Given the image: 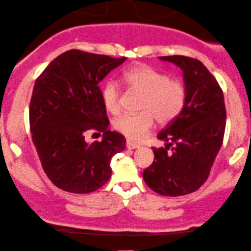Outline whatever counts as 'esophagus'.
<instances>
[{"mask_svg":"<svg viewBox=\"0 0 251 251\" xmlns=\"http://www.w3.org/2000/svg\"><path fill=\"white\" fill-rule=\"evenodd\" d=\"M126 148H128V149H136V148H140V145H137V143L133 142V141L128 140V141H126Z\"/></svg>","mask_w":251,"mask_h":251,"instance_id":"esophagus-1","label":"esophagus"}]
</instances>
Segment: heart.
I'll list each match as a JSON object with an SVG mask.
<instances>
[{"mask_svg":"<svg viewBox=\"0 0 251 251\" xmlns=\"http://www.w3.org/2000/svg\"><path fill=\"white\" fill-rule=\"evenodd\" d=\"M128 86L142 92L136 114H123L114 121V128L128 139L140 141L155 123L173 121L184 109L186 102V89L182 81L170 79L167 75L156 71L148 65H137L123 73ZM121 90L117 81L109 79L102 88L104 106L111 114L121 109Z\"/></svg>","mask_w":251,"mask_h":251,"instance_id":"obj_1","label":"heart"}]
</instances>
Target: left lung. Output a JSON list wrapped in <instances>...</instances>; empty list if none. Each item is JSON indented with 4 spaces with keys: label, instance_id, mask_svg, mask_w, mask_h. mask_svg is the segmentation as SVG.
Segmentation results:
<instances>
[{
    "label": "left lung",
    "instance_id": "8db88e82",
    "mask_svg": "<svg viewBox=\"0 0 251 251\" xmlns=\"http://www.w3.org/2000/svg\"><path fill=\"white\" fill-rule=\"evenodd\" d=\"M159 59L182 71L186 102L178 116L157 134L166 145L153 147L154 161L143 171V180L161 196H185L206 181L222 147L226 121L224 96L201 61L182 55ZM170 147L172 152L168 151Z\"/></svg>",
    "mask_w": 251,
    "mask_h": 251
}]
</instances>
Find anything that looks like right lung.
I'll return each instance as SVG.
<instances>
[{
	"instance_id": "obj_1",
	"label": "right lung",
	"mask_w": 251,
	"mask_h": 251,
	"mask_svg": "<svg viewBox=\"0 0 251 251\" xmlns=\"http://www.w3.org/2000/svg\"><path fill=\"white\" fill-rule=\"evenodd\" d=\"M125 61L126 58L66 50L35 81L29 104L32 140L45 173L61 190L90 193L100 188L111 176V157L125 151V136L108 130L98 88ZM88 131L102 132V141L88 144Z\"/></svg>"
}]
</instances>
